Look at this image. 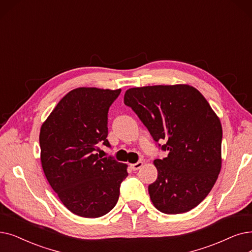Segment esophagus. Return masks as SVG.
<instances>
[{
	"instance_id": "1",
	"label": "esophagus",
	"mask_w": 252,
	"mask_h": 252,
	"mask_svg": "<svg viewBox=\"0 0 252 252\" xmlns=\"http://www.w3.org/2000/svg\"><path fill=\"white\" fill-rule=\"evenodd\" d=\"M142 167H143V161H138L136 163H132V165H130V168H132L134 171H137Z\"/></svg>"
}]
</instances>
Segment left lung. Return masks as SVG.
Wrapping results in <instances>:
<instances>
[{
    "instance_id": "obj_1",
    "label": "left lung",
    "mask_w": 252,
    "mask_h": 252,
    "mask_svg": "<svg viewBox=\"0 0 252 252\" xmlns=\"http://www.w3.org/2000/svg\"><path fill=\"white\" fill-rule=\"evenodd\" d=\"M130 107L153 140H165L167 158H157L158 179L148 187L152 204L166 214L188 212L215 184L221 169L222 127L204 95L188 84L129 89Z\"/></svg>"
}]
</instances>
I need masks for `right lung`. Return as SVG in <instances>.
Masks as SVG:
<instances>
[{"label": "right lung", "instance_id": "1", "mask_svg": "<svg viewBox=\"0 0 252 252\" xmlns=\"http://www.w3.org/2000/svg\"><path fill=\"white\" fill-rule=\"evenodd\" d=\"M122 90L79 87L69 92L40 129L41 163L52 189L72 213L86 218L110 212L127 166L95 152L110 147L108 111Z\"/></svg>", "mask_w": 252, "mask_h": 252}]
</instances>
